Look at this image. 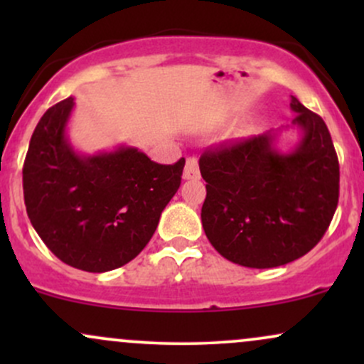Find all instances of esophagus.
Returning a JSON list of instances; mask_svg holds the SVG:
<instances>
[{
    "label": "esophagus",
    "instance_id": "1",
    "mask_svg": "<svg viewBox=\"0 0 364 364\" xmlns=\"http://www.w3.org/2000/svg\"><path fill=\"white\" fill-rule=\"evenodd\" d=\"M183 178L185 179H198L200 178V169H198V161L195 157H188L185 171H183Z\"/></svg>",
    "mask_w": 364,
    "mask_h": 364
}]
</instances>
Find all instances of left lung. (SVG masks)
<instances>
[{
	"label": "left lung",
	"instance_id": "obj_1",
	"mask_svg": "<svg viewBox=\"0 0 364 364\" xmlns=\"http://www.w3.org/2000/svg\"><path fill=\"white\" fill-rule=\"evenodd\" d=\"M291 124L208 150L202 225L210 245L237 265L272 269L298 260L321 240L339 202V161L325 121L291 95ZM300 140L286 153L282 131Z\"/></svg>",
	"mask_w": 364,
	"mask_h": 364
}]
</instances>
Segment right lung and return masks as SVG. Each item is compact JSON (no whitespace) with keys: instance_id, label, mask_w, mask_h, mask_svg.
Wrapping results in <instances>:
<instances>
[{"instance_id":"add662e5","label":"right lung","mask_w":364,"mask_h":364,"mask_svg":"<svg viewBox=\"0 0 364 364\" xmlns=\"http://www.w3.org/2000/svg\"><path fill=\"white\" fill-rule=\"evenodd\" d=\"M75 99L49 107L23 164L28 219L51 252L75 269L109 272L132 262L156 232L181 185L185 159L164 166L136 147L82 154L70 141Z\"/></svg>"}]
</instances>
